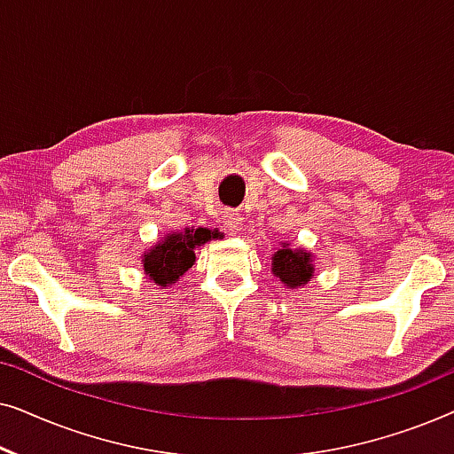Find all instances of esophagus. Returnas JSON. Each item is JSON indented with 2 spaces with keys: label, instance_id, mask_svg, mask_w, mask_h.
Wrapping results in <instances>:
<instances>
[{
  "label": "esophagus",
  "instance_id": "esophagus-1",
  "mask_svg": "<svg viewBox=\"0 0 454 454\" xmlns=\"http://www.w3.org/2000/svg\"><path fill=\"white\" fill-rule=\"evenodd\" d=\"M225 227L231 235L239 233L241 227H244V216H241L239 213H227L225 215Z\"/></svg>",
  "mask_w": 454,
  "mask_h": 454
}]
</instances>
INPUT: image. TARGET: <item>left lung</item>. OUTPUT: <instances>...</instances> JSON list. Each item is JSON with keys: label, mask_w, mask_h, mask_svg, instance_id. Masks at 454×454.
Listing matches in <instances>:
<instances>
[{"label": "left lung", "mask_w": 454, "mask_h": 454, "mask_svg": "<svg viewBox=\"0 0 454 454\" xmlns=\"http://www.w3.org/2000/svg\"><path fill=\"white\" fill-rule=\"evenodd\" d=\"M270 260V272L287 289H301L314 278V254L303 247H291L285 241Z\"/></svg>", "instance_id": "obj_1"}]
</instances>
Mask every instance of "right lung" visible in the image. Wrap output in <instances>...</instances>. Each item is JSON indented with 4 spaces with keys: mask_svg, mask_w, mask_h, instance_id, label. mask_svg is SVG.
<instances>
[{
    "mask_svg": "<svg viewBox=\"0 0 454 454\" xmlns=\"http://www.w3.org/2000/svg\"><path fill=\"white\" fill-rule=\"evenodd\" d=\"M213 239H223L219 229H184V231H171L165 238H160L157 244L148 247L142 254L140 264L145 269V275L153 285L160 289L171 287L192 269L196 262V247Z\"/></svg>",
    "mask_w": 454,
    "mask_h": 454,
    "instance_id": "1",
    "label": "right lung"
}]
</instances>
